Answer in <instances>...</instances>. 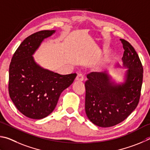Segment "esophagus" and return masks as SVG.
Returning a JSON list of instances; mask_svg holds the SVG:
<instances>
[{
  "label": "esophagus",
  "mask_w": 150,
  "mask_h": 150,
  "mask_svg": "<svg viewBox=\"0 0 150 150\" xmlns=\"http://www.w3.org/2000/svg\"><path fill=\"white\" fill-rule=\"evenodd\" d=\"M83 80H84V75H83L82 73L78 74L77 77H76V80L83 81Z\"/></svg>",
  "instance_id": "34e87169"
}]
</instances>
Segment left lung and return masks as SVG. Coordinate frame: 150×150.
<instances>
[{
  "label": "left lung",
  "mask_w": 150,
  "mask_h": 150,
  "mask_svg": "<svg viewBox=\"0 0 150 150\" xmlns=\"http://www.w3.org/2000/svg\"><path fill=\"white\" fill-rule=\"evenodd\" d=\"M124 49L123 65L128 68L127 79L115 85L105 72H91L86 81L85 110L94 125L110 127L125 120L139 103L143 81V67L131 44L120 39Z\"/></svg>",
  "instance_id": "8db88e82"
}]
</instances>
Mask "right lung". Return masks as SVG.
Returning a JSON list of instances; mask_svg holds the SVG:
<instances>
[{"label": "right lung", "instance_id": "1", "mask_svg": "<svg viewBox=\"0 0 150 150\" xmlns=\"http://www.w3.org/2000/svg\"><path fill=\"white\" fill-rule=\"evenodd\" d=\"M54 30H42L23 40L15 51L9 67V96L25 117L41 119L53 111L62 91L72 84L76 73L61 75L39 67L32 54Z\"/></svg>", "mask_w": 150, "mask_h": 150}]
</instances>
